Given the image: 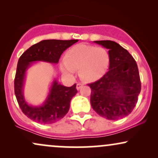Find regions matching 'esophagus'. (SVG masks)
I'll use <instances>...</instances> for the list:
<instances>
[{
  "instance_id": "34e87169",
  "label": "esophagus",
  "mask_w": 158,
  "mask_h": 158,
  "mask_svg": "<svg viewBox=\"0 0 158 158\" xmlns=\"http://www.w3.org/2000/svg\"><path fill=\"white\" fill-rule=\"evenodd\" d=\"M83 86V84H81V83H78V84L77 85V89L79 90H80L81 89V87Z\"/></svg>"
}]
</instances>
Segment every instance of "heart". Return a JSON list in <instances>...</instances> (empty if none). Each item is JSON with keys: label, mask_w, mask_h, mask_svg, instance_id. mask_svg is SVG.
Segmentation results:
<instances>
[{"label": "heart", "mask_w": 158, "mask_h": 158, "mask_svg": "<svg viewBox=\"0 0 158 158\" xmlns=\"http://www.w3.org/2000/svg\"><path fill=\"white\" fill-rule=\"evenodd\" d=\"M110 64L109 52L106 48L93 45L80 44L75 45L66 52L64 60L60 63L63 73L73 77L79 69V77L88 82L102 78Z\"/></svg>", "instance_id": "1"}]
</instances>
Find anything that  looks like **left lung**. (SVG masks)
I'll return each mask as SVG.
<instances>
[{
  "mask_svg": "<svg viewBox=\"0 0 158 158\" xmlns=\"http://www.w3.org/2000/svg\"><path fill=\"white\" fill-rule=\"evenodd\" d=\"M108 49V71L88 85L91 88L90 104L101 117L117 120L131 114L137 102L141 83L137 63L128 50L114 41H95Z\"/></svg>",
  "mask_w": 158,
  "mask_h": 158,
  "instance_id": "left-lung-1",
  "label": "left lung"
}]
</instances>
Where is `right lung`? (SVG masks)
<instances>
[{
	"label": "right lung",
	"mask_w": 158,
	"mask_h": 158,
	"mask_svg": "<svg viewBox=\"0 0 158 158\" xmlns=\"http://www.w3.org/2000/svg\"><path fill=\"white\" fill-rule=\"evenodd\" d=\"M77 41L76 39L43 40L30 47L19 58L14 82L15 94L22 112L32 120L41 124L60 120L68 112L70 101L77 90L76 84L66 87L53 79L44 102L39 106H32L27 102L23 94L27 70L38 61L58 64L63 52Z\"/></svg>",
	"instance_id": "1"
}]
</instances>
